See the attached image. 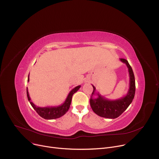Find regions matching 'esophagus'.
Returning <instances> with one entry per match:
<instances>
[{"instance_id":"esophagus-1","label":"esophagus","mask_w":159,"mask_h":159,"mask_svg":"<svg viewBox=\"0 0 159 159\" xmlns=\"http://www.w3.org/2000/svg\"><path fill=\"white\" fill-rule=\"evenodd\" d=\"M89 82V78L86 79V80H85V82Z\"/></svg>"}]
</instances>
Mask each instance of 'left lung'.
<instances>
[{
    "instance_id": "8db88e82",
    "label": "left lung",
    "mask_w": 159,
    "mask_h": 159,
    "mask_svg": "<svg viewBox=\"0 0 159 159\" xmlns=\"http://www.w3.org/2000/svg\"><path fill=\"white\" fill-rule=\"evenodd\" d=\"M120 61L126 64L128 68L129 75V88L127 94L116 100H108L99 93H96V88H93V93L90 98V106L93 111L98 116L107 119H115L119 116L126 110L132 102L135 93V80L134 73L128 61L120 58ZM97 94L98 97L93 98V96Z\"/></svg>"
}]
</instances>
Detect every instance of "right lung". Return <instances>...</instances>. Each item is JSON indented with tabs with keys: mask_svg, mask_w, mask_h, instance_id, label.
<instances>
[{
	"mask_svg": "<svg viewBox=\"0 0 159 159\" xmlns=\"http://www.w3.org/2000/svg\"><path fill=\"white\" fill-rule=\"evenodd\" d=\"M30 78L28 75V82H29ZM80 85L77 86L73 88L70 92L69 93L68 97H67L66 101L63 104L61 105L57 106H48V107H39L37 106L35 104L31 101V98L30 97V95L28 93V88L26 89L27 91V97L28 99L31 104V106L33 107V109H34L37 113L45 119L48 120H52V119H55L57 118H59L61 116H63L67 111H68L71 102V98L73 97V95L76 93L77 91L80 88Z\"/></svg>",
	"mask_w": 159,
	"mask_h": 159,
	"instance_id": "obj_1",
	"label": "right lung"
}]
</instances>
